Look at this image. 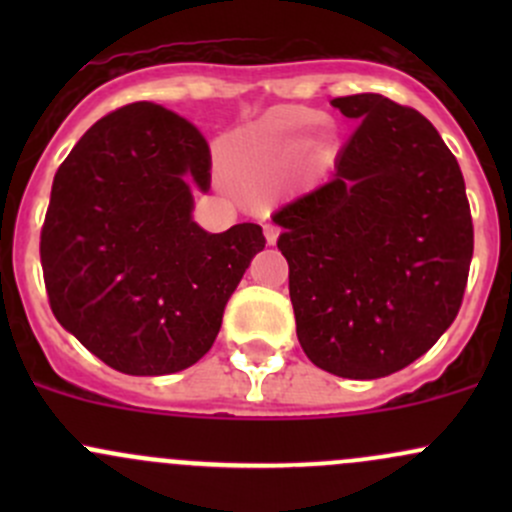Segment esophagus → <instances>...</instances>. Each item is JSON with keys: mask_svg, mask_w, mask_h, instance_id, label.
Wrapping results in <instances>:
<instances>
[{"mask_svg": "<svg viewBox=\"0 0 512 512\" xmlns=\"http://www.w3.org/2000/svg\"><path fill=\"white\" fill-rule=\"evenodd\" d=\"M265 237H267V242H270V245H275L277 237H280V227H277V225H265Z\"/></svg>", "mask_w": 512, "mask_h": 512, "instance_id": "1", "label": "esophagus"}]
</instances>
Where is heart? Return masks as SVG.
I'll return each mask as SVG.
<instances>
[{"instance_id":"1","label":"heart","mask_w":512,"mask_h":512,"mask_svg":"<svg viewBox=\"0 0 512 512\" xmlns=\"http://www.w3.org/2000/svg\"><path fill=\"white\" fill-rule=\"evenodd\" d=\"M312 123L309 113L285 111L237 133L225 158V178L245 193L280 188L292 175L294 158L307 148Z\"/></svg>"}]
</instances>
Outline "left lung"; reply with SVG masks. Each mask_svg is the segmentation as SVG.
Wrapping results in <instances>:
<instances>
[{"mask_svg": "<svg viewBox=\"0 0 512 512\" xmlns=\"http://www.w3.org/2000/svg\"><path fill=\"white\" fill-rule=\"evenodd\" d=\"M332 106L361 121L332 180L272 220L304 354L342 379H381L456 319L473 257L471 205L456 156L414 108L379 94Z\"/></svg>", "mask_w": 512, "mask_h": 512, "instance_id": "8db88e82", "label": "left lung"}]
</instances>
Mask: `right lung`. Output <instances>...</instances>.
I'll return each mask as SVG.
<instances>
[{"label":"right lung","mask_w":512,"mask_h":512,"mask_svg":"<svg viewBox=\"0 0 512 512\" xmlns=\"http://www.w3.org/2000/svg\"><path fill=\"white\" fill-rule=\"evenodd\" d=\"M193 190H210L203 133L158 103L96 121L59 165L41 227L54 317L103 364L175 374L203 359L262 227L205 232Z\"/></svg>","instance_id":"1"}]
</instances>
